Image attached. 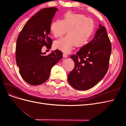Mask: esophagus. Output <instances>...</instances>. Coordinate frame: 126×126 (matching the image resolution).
Wrapping results in <instances>:
<instances>
[{
    "instance_id": "1",
    "label": "esophagus",
    "mask_w": 126,
    "mask_h": 126,
    "mask_svg": "<svg viewBox=\"0 0 126 126\" xmlns=\"http://www.w3.org/2000/svg\"><path fill=\"white\" fill-rule=\"evenodd\" d=\"M68 55L67 54H65V53H64V54H63V57L64 58H66L68 57Z\"/></svg>"
}]
</instances>
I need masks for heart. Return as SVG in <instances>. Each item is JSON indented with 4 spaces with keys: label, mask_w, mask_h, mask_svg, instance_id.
Wrapping results in <instances>:
<instances>
[{
    "label": "heart",
    "mask_w": 126,
    "mask_h": 126,
    "mask_svg": "<svg viewBox=\"0 0 126 126\" xmlns=\"http://www.w3.org/2000/svg\"><path fill=\"white\" fill-rule=\"evenodd\" d=\"M94 20L82 14L67 12L62 20L53 21L50 26L52 35L55 38L67 35L54 43L55 48L65 53L70 52L76 45L81 47L85 45L94 32Z\"/></svg>",
    "instance_id": "b5f03b06"
}]
</instances>
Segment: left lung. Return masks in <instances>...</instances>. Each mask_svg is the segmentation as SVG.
<instances>
[{"mask_svg": "<svg viewBox=\"0 0 126 126\" xmlns=\"http://www.w3.org/2000/svg\"><path fill=\"white\" fill-rule=\"evenodd\" d=\"M111 44L105 27L99 24L94 39L70 58L75 67L68 80L76 89L86 90L96 85L108 69Z\"/></svg>", "mask_w": 126, "mask_h": 126, "instance_id": "1", "label": "left lung"}]
</instances>
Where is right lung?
Listing matches in <instances>:
<instances>
[{
	"mask_svg": "<svg viewBox=\"0 0 126 126\" xmlns=\"http://www.w3.org/2000/svg\"><path fill=\"white\" fill-rule=\"evenodd\" d=\"M57 10L53 7L39 11L26 22L17 38V65L22 78L31 85H39L46 81L52 67L63 58V53L59 50L47 56L41 52L44 46L49 49L51 47L50 26Z\"/></svg>",
	"mask_w": 126,
	"mask_h": 126,
	"instance_id": "1",
	"label": "right lung"
}]
</instances>
